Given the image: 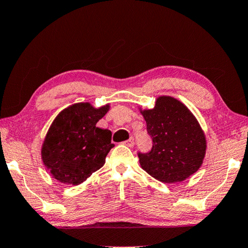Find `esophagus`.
<instances>
[{
	"instance_id": "esophagus-1",
	"label": "esophagus",
	"mask_w": 248,
	"mask_h": 248,
	"mask_svg": "<svg viewBox=\"0 0 248 248\" xmlns=\"http://www.w3.org/2000/svg\"><path fill=\"white\" fill-rule=\"evenodd\" d=\"M124 144H125V145H126V146H128V147H133V146H134V144H135L134 139H129V140H125Z\"/></svg>"
}]
</instances>
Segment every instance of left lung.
Segmentation results:
<instances>
[{"label": "left lung", "mask_w": 248, "mask_h": 248, "mask_svg": "<svg viewBox=\"0 0 248 248\" xmlns=\"http://www.w3.org/2000/svg\"><path fill=\"white\" fill-rule=\"evenodd\" d=\"M153 140L148 153H139L140 167L166 184L196 173L206 153V137L199 121L181 101L158 96L152 109H140Z\"/></svg>", "instance_id": "left-lung-1"}]
</instances>
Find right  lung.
I'll use <instances>...</instances> for the list:
<instances>
[{"instance_id": "1", "label": "right lung", "mask_w": 248, "mask_h": 248, "mask_svg": "<svg viewBox=\"0 0 248 248\" xmlns=\"http://www.w3.org/2000/svg\"><path fill=\"white\" fill-rule=\"evenodd\" d=\"M109 104L95 108L90 103H75L64 108L49 126L42 144V162L55 180L78 185L104 165L114 147L112 133L96 127Z\"/></svg>"}]
</instances>
